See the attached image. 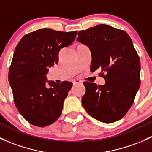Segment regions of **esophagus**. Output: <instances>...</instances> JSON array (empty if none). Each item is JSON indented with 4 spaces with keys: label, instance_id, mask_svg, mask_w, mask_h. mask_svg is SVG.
Wrapping results in <instances>:
<instances>
[{
    "label": "esophagus",
    "instance_id": "esophagus-1",
    "mask_svg": "<svg viewBox=\"0 0 152 152\" xmlns=\"http://www.w3.org/2000/svg\"><path fill=\"white\" fill-rule=\"evenodd\" d=\"M82 83V81L80 80H72V83L74 85L78 84V83Z\"/></svg>",
    "mask_w": 152,
    "mask_h": 152
}]
</instances>
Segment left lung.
I'll return each mask as SVG.
<instances>
[{
	"label": "left lung",
	"mask_w": 152,
	"mask_h": 152,
	"mask_svg": "<svg viewBox=\"0 0 152 152\" xmlns=\"http://www.w3.org/2000/svg\"><path fill=\"white\" fill-rule=\"evenodd\" d=\"M77 40L91 48V71H100L105 84L84 82L86 91L82 104L99 121L120 120L131 107L140 87L139 56L125 31L99 24L78 32Z\"/></svg>",
	"instance_id": "obj_1"
}]
</instances>
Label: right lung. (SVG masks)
<instances>
[{"mask_svg": "<svg viewBox=\"0 0 152 152\" xmlns=\"http://www.w3.org/2000/svg\"><path fill=\"white\" fill-rule=\"evenodd\" d=\"M77 32L40 29L24 35L16 47L9 81L16 107L35 126H48L61 115L72 83L48 81L46 86L45 75L58 62L60 49L75 40Z\"/></svg>", "mask_w": 152, "mask_h": 152, "instance_id": "add662e5", "label": "right lung"}]
</instances>
